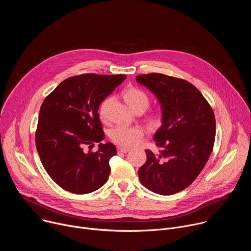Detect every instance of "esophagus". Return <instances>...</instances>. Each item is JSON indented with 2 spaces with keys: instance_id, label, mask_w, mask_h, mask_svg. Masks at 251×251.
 <instances>
[{
  "instance_id": "obj_1",
  "label": "esophagus",
  "mask_w": 251,
  "mask_h": 251,
  "mask_svg": "<svg viewBox=\"0 0 251 251\" xmlns=\"http://www.w3.org/2000/svg\"><path fill=\"white\" fill-rule=\"evenodd\" d=\"M130 151V149H128V148H118V152L119 153H128Z\"/></svg>"
}]
</instances>
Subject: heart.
<instances>
[{
	"mask_svg": "<svg viewBox=\"0 0 251 251\" xmlns=\"http://www.w3.org/2000/svg\"><path fill=\"white\" fill-rule=\"evenodd\" d=\"M124 98L127 104L131 107L132 109L137 108V107H146L149 104V97L148 95L139 88L136 87H129L124 91ZM112 98L107 97L105 98L100 106H99V114L102 119L106 117V111L108 108V105L111 102ZM160 116L158 114L153 115V121L159 122ZM145 131L142 127L139 126H125V125H118L112 129L110 136L111 139L116 143V144L131 148L139 145L141 141L144 138Z\"/></svg>",
	"mask_w": 251,
	"mask_h": 251,
	"instance_id": "1",
	"label": "heart"
}]
</instances>
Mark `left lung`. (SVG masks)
<instances>
[{
	"mask_svg": "<svg viewBox=\"0 0 251 251\" xmlns=\"http://www.w3.org/2000/svg\"><path fill=\"white\" fill-rule=\"evenodd\" d=\"M136 81L155 94L161 104L162 125L154 135L159 154L146 150L139 171L150 191L169 196L188 188L205 166L216 138L210 105L192 83L161 74L142 75Z\"/></svg>",
	"mask_w": 251,
	"mask_h": 251,
	"instance_id": "1",
	"label": "left lung"
}]
</instances>
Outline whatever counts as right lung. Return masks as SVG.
Here are the masks:
<instances>
[{"mask_svg":"<svg viewBox=\"0 0 251 251\" xmlns=\"http://www.w3.org/2000/svg\"><path fill=\"white\" fill-rule=\"evenodd\" d=\"M125 78V75L73 76L44 100L35 146L45 170L63 190L89 194L108 180L109 160L117 154L116 147L100 143L95 153L83 148L104 139L98 108Z\"/></svg>","mask_w":251,"mask_h":251,"instance_id":"1","label":"right lung"}]
</instances>
